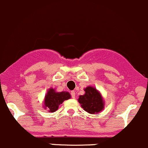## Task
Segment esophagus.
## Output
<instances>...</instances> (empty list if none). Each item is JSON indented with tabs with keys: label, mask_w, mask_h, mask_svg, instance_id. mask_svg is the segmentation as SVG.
<instances>
[{
	"label": "esophagus",
	"mask_w": 148,
	"mask_h": 148,
	"mask_svg": "<svg viewBox=\"0 0 148 148\" xmlns=\"http://www.w3.org/2000/svg\"><path fill=\"white\" fill-rule=\"evenodd\" d=\"M71 95H72L73 98H75V92L74 90L73 91H71Z\"/></svg>",
	"instance_id": "1"
}]
</instances>
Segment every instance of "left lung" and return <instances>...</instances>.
<instances>
[{"label":"left lung","mask_w":148,"mask_h":148,"mask_svg":"<svg viewBox=\"0 0 148 148\" xmlns=\"http://www.w3.org/2000/svg\"><path fill=\"white\" fill-rule=\"evenodd\" d=\"M85 94L80 95L77 101L84 110L90 114H98L104 109L105 102L103 95L95 87L84 88Z\"/></svg>","instance_id":"left-lung-1"}]
</instances>
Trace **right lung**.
I'll return each mask as SVG.
<instances>
[{
    "mask_svg": "<svg viewBox=\"0 0 148 148\" xmlns=\"http://www.w3.org/2000/svg\"><path fill=\"white\" fill-rule=\"evenodd\" d=\"M71 97V94L66 91L56 92V89L51 88L48 90L43 100L42 107L49 112H54L58 109V106L65 100Z\"/></svg>",
    "mask_w": 148,
    "mask_h": 148,
    "instance_id": "obj_1",
    "label": "right lung"
}]
</instances>
